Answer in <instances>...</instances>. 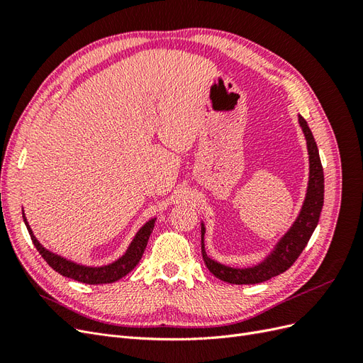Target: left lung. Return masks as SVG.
Here are the masks:
<instances>
[{"label":"left lung","mask_w":363,"mask_h":363,"mask_svg":"<svg viewBox=\"0 0 363 363\" xmlns=\"http://www.w3.org/2000/svg\"><path fill=\"white\" fill-rule=\"evenodd\" d=\"M298 124L304 133L307 155H309V182H307V191L298 216H296L288 232L274 245L269 255L262 262L256 263V265L247 268L227 267L208 257L204 250L206 227L201 223L203 259L207 269L216 279L233 284H256L276 277L294 265V262L298 259L304 247L309 242L312 233L315 232L324 204V172L316 142L309 125H307L306 119L301 115H298Z\"/></svg>","instance_id":"1"}]
</instances>
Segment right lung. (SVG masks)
<instances>
[{"label": "right lung", "instance_id": "1", "mask_svg": "<svg viewBox=\"0 0 363 363\" xmlns=\"http://www.w3.org/2000/svg\"><path fill=\"white\" fill-rule=\"evenodd\" d=\"M23 218L27 225L28 233L31 236L33 244H35V247L38 248L39 255L43 257V260H45L54 271L62 274V276L77 281H82V283H87V284L113 283L127 276V274L138 265L142 255H144L150 235L156 224V218H151L150 221H147L144 225H142L138 230L133 240L130 242L127 251L118 260L108 263V265H104V267H84V265H79V263H75L72 260L65 259L59 255H54V252L48 251L45 247L40 245L36 236L33 235V230L27 223L24 212H23Z\"/></svg>", "mask_w": 363, "mask_h": 363}]
</instances>
